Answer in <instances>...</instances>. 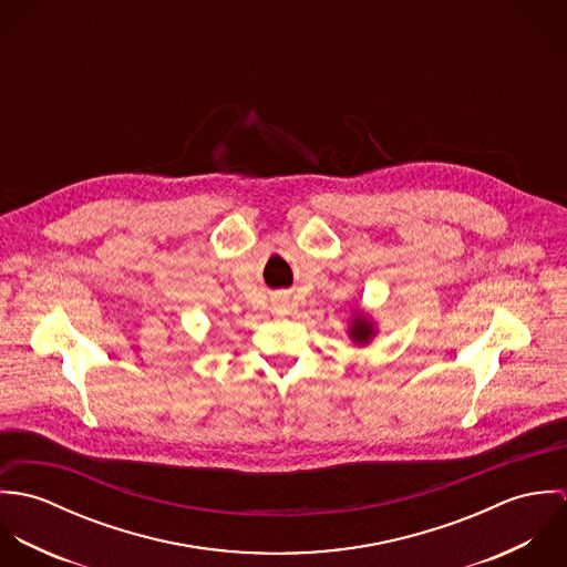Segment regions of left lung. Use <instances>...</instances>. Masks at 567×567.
I'll list each match as a JSON object with an SVG mask.
<instances>
[{"label":"left lung","mask_w":567,"mask_h":567,"mask_svg":"<svg viewBox=\"0 0 567 567\" xmlns=\"http://www.w3.org/2000/svg\"><path fill=\"white\" fill-rule=\"evenodd\" d=\"M373 336V327H371V323L367 321V319H355L353 321V324H351V338L353 340H358V342H367L369 338Z\"/></svg>","instance_id":"left-lung-1"}]
</instances>
